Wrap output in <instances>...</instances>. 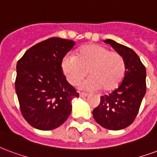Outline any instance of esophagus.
Wrapping results in <instances>:
<instances>
[{"mask_svg":"<svg viewBox=\"0 0 157 157\" xmlns=\"http://www.w3.org/2000/svg\"><path fill=\"white\" fill-rule=\"evenodd\" d=\"M79 95H80V96H81V97H86V96H88L87 93H85V92H82V91H80V92H79Z\"/></svg>","mask_w":157,"mask_h":157,"instance_id":"esophagus-1","label":"esophagus"}]
</instances>
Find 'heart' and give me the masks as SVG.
I'll use <instances>...</instances> for the list:
<instances>
[{"label": "heart", "instance_id": "b5f03b06", "mask_svg": "<svg viewBox=\"0 0 157 157\" xmlns=\"http://www.w3.org/2000/svg\"><path fill=\"white\" fill-rule=\"evenodd\" d=\"M61 70L71 85L75 86L88 73L90 76L80 84L82 89L111 91L122 82L126 73L125 60L119 52H111L101 45L82 46L75 55L67 54L61 61Z\"/></svg>", "mask_w": 157, "mask_h": 157}]
</instances>
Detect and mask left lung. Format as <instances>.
I'll return each instance as SVG.
<instances>
[{
	"mask_svg": "<svg viewBox=\"0 0 157 157\" xmlns=\"http://www.w3.org/2000/svg\"><path fill=\"white\" fill-rule=\"evenodd\" d=\"M104 41L122 56L126 63V73L117 89L101 96V103L94 109L92 115L102 127L118 131L132 124L137 116L147 90V71L133 50L110 39Z\"/></svg>",
	"mask_w": 157,
	"mask_h": 157,
	"instance_id": "8db88e82",
	"label": "left lung"
}]
</instances>
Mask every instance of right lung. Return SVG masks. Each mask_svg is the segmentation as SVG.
<instances>
[{"mask_svg":"<svg viewBox=\"0 0 157 157\" xmlns=\"http://www.w3.org/2000/svg\"><path fill=\"white\" fill-rule=\"evenodd\" d=\"M74 45L71 40L52 37L27 50L17 62L15 87L20 110L35 128H57L71 114V101L79 93L65 77L61 61Z\"/></svg>","mask_w":157,"mask_h":157,"instance_id":"add662e5","label":"right lung"}]
</instances>
